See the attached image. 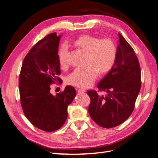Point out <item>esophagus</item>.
Instances as JSON below:
<instances>
[{"label":"esophagus","mask_w":158,"mask_h":158,"mask_svg":"<svg viewBox=\"0 0 158 158\" xmlns=\"http://www.w3.org/2000/svg\"><path fill=\"white\" fill-rule=\"evenodd\" d=\"M77 91H78V93H85L86 91H85V90H84V89H78L77 90Z\"/></svg>","instance_id":"esophagus-1"}]
</instances>
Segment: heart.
<instances>
[{"mask_svg": "<svg viewBox=\"0 0 158 158\" xmlns=\"http://www.w3.org/2000/svg\"><path fill=\"white\" fill-rule=\"evenodd\" d=\"M70 44L86 53L85 67L74 69L67 78L70 85L87 88L93 85L97 74H106L114 65L117 47L111 38H101L84 34L72 40ZM68 49L62 46L58 51V60L62 69L68 68Z\"/></svg>", "mask_w": 158, "mask_h": 158, "instance_id": "heart-1", "label": "heart"}]
</instances>
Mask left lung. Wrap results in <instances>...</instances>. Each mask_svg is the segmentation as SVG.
Segmentation results:
<instances>
[{
  "mask_svg": "<svg viewBox=\"0 0 158 158\" xmlns=\"http://www.w3.org/2000/svg\"><path fill=\"white\" fill-rule=\"evenodd\" d=\"M117 56L111 69L98 83L97 88L107 93L101 96L87 91L90 98L89 113L101 127L110 128L123 123L131 115L141 89V68L132 47L118 34Z\"/></svg>",
  "mask_w": 158,
  "mask_h": 158,
  "instance_id": "obj_1",
  "label": "left lung"
}]
</instances>
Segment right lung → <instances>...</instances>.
Masks as SVG:
<instances>
[{
  "label": "right lung",
  "instance_id": "add662e5",
  "mask_svg": "<svg viewBox=\"0 0 158 158\" xmlns=\"http://www.w3.org/2000/svg\"><path fill=\"white\" fill-rule=\"evenodd\" d=\"M61 37L52 33L38 41L24 58L19 79L20 101L23 113L34 127L52 132L60 128L68 117V106L76 92L67 86L52 95L51 85L60 81L58 47Z\"/></svg>",
  "mask_w": 158,
  "mask_h": 158
}]
</instances>
